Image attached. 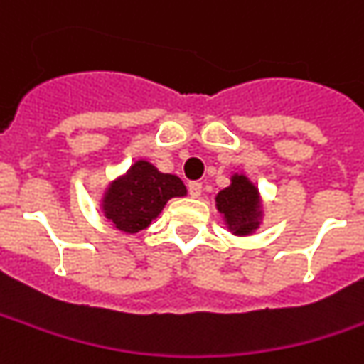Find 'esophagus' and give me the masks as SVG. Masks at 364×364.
I'll list each match as a JSON object with an SVG mask.
<instances>
[{"instance_id": "1", "label": "esophagus", "mask_w": 364, "mask_h": 364, "mask_svg": "<svg viewBox=\"0 0 364 364\" xmlns=\"http://www.w3.org/2000/svg\"><path fill=\"white\" fill-rule=\"evenodd\" d=\"M201 193H203V183L199 181L189 183V195H191V197H201Z\"/></svg>"}]
</instances>
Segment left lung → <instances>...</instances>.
<instances>
[{
    "instance_id": "obj_1",
    "label": "left lung",
    "mask_w": 364,
    "mask_h": 364,
    "mask_svg": "<svg viewBox=\"0 0 364 364\" xmlns=\"http://www.w3.org/2000/svg\"><path fill=\"white\" fill-rule=\"evenodd\" d=\"M217 207L235 233L249 235L259 227V195L243 175H235L231 187L217 195Z\"/></svg>"
}]
</instances>
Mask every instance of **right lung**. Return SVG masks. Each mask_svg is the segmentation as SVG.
Segmentation results:
<instances>
[{
  "instance_id": "right-lung-1",
  "label": "right lung",
  "mask_w": 364,
  "mask_h": 364,
  "mask_svg": "<svg viewBox=\"0 0 364 364\" xmlns=\"http://www.w3.org/2000/svg\"><path fill=\"white\" fill-rule=\"evenodd\" d=\"M185 193L179 177L159 173L147 161H137L125 177L111 185L103 211L117 229L137 233L149 227L171 197H183Z\"/></svg>"
}]
</instances>
